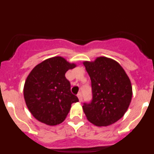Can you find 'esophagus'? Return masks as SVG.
<instances>
[{
  "mask_svg": "<svg viewBox=\"0 0 154 154\" xmlns=\"http://www.w3.org/2000/svg\"><path fill=\"white\" fill-rule=\"evenodd\" d=\"M77 96H78L79 100V102L82 101V95L81 92H79V93H78V95H77Z\"/></svg>",
  "mask_w": 154,
  "mask_h": 154,
  "instance_id": "1",
  "label": "esophagus"
}]
</instances>
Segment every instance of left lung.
Returning a JSON list of instances; mask_svg holds the SVG:
<instances>
[{"label": "left lung", "mask_w": 154, "mask_h": 154, "mask_svg": "<svg viewBox=\"0 0 154 154\" xmlns=\"http://www.w3.org/2000/svg\"><path fill=\"white\" fill-rule=\"evenodd\" d=\"M92 82V99L82 109L87 119L97 126L116 123L127 111L132 99V85L124 69L117 62L98 57L84 62Z\"/></svg>", "instance_id": "obj_1"}]
</instances>
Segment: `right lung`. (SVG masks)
<instances>
[{
  "label": "right lung",
  "instance_id": "1",
  "mask_svg": "<svg viewBox=\"0 0 154 154\" xmlns=\"http://www.w3.org/2000/svg\"><path fill=\"white\" fill-rule=\"evenodd\" d=\"M61 56L53 57L37 65L28 75L24 86L27 107L34 117L42 123L55 126L62 123L78 97L71 92L65 78L69 69H74Z\"/></svg>",
  "mask_w": 154,
  "mask_h": 154
}]
</instances>
